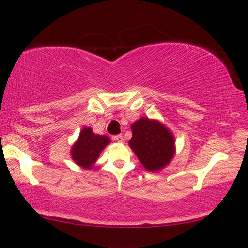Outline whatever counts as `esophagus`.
Here are the masks:
<instances>
[{"mask_svg": "<svg viewBox=\"0 0 248 248\" xmlns=\"http://www.w3.org/2000/svg\"><path fill=\"white\" fill-rule=\"evenodd\" d=\"M113 139L116 140V141H118V142H124V136L123 135L113 136Z\"/></svg>", "mask_w": 248, "mask_h": 248, "instance_id": "1", "label": "esophagus"}]
</instances>
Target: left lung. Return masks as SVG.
Returning <instances> with one entry per match:
<instances>
[{
	"instance_id": "8db88e82",
	"label": "left lung",
	"mask_w": 248,
	"mask_h": 248,
	"mask_svg": "<svg viewBox=\"0 0 248 248\" xmlns=\"http://www.w3.org/2000/svg\"><path fill=\"white\" fill-rule=\"evenodd\" d=\"M129 146L147 170L158 171L171 160L175 141L170 131L156 120L141 118L131 125Z\"/></svg>"
}]
</instances>
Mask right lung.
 <instances>
[{
  "label": "right lung",
  "instance_id": "add662e5",
  "mask_svg": "<svg viewBox=\"0 0 248 248\" xmlns=\"http://www.w3.org/2000/svg\"><path fill=\"white\" fill-rule=\"evenodd\" d=\"M109 142L110 139L107 136L94 135L90 128H83L76 145L72 147V159L81 167L90 168Z\"/></svg>",
  "mask_w": 248,
  "mask_h": 248
}]
</instances>
